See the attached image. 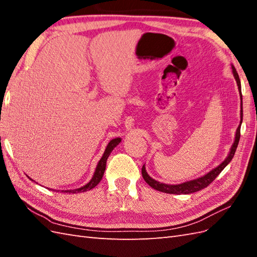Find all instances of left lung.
<instances>
[{"instance_id":"8db88e82","label":"left lung","mask_w":257,"mask_h":257,"mask_svg":"<svg viewBox=\"0 0 257 257\" xmlns=\"http://www.w3.org/2000/svg\"><path fill=\"white\" fill-rule=\"evenodd\" d=\"M232 73H233L234 78H235V80H236L237 88H238V92H239V98H241V121H239V124H238V127L236 129L235 139H234V143L231 147L230 152H228L227 157L225 158V160L221 162L216 168L212 169L210 172H207L206 174H204V176H202L198 179L191 180V181L180 183V184H166V183L157 181V180L152 179L149 176L148 172H147V170H146V167L144 165L143 169H141V173H143V177L145 179V181L148 183L151 188H154L157 191H160V192L170 193V194H189V193L198 192V191L206 188L211 182H213V180H215V178L223 171V169H224L228 165V163L231 162L234 155H235V151H236V148H237V145H238V141H239V136H241V124H242V121H243V101H242L243 98H242V90H241V80H239L238 74H237L236 69H235V67L233 66V65H232Z\"/></svg>"}]
</instances>
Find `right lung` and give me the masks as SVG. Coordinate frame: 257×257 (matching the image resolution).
I'll return each instance as SVG.
<instances>
[{
  "label": "right lung",
  "instance_id": "1",
  "mask_svg": "<svg viewBox=\"0 0 257 257\" xmlns=\"http://www.w3.org/2000/svg\"><path fill=\"white\" fill-rule=\"evenodd\" d=\"M120 141H121V138H114L112 140L109 141V144L107 145L105 152H103V155L101 157V159L99 160V162L97 163V167H96V170L94 172V176H92L90 181L85 184L84 187H80L78 189H74V190H62V192H69V193H76V192H86V191L94 189L96 185L101 181L102 176H103V172H105V169H106V163H107V159L109 155H110V152L116 148V147L120 144ZM30 178V177H29ZM31 179V178H30ZM32 180V179H31ZM33 181V180H32Z\"/></svg>",
  "mask_w": 257,
  "mask_h": 257
}]
</instances>
